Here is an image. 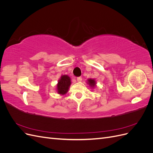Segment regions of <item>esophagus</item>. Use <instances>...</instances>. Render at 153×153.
<instances>
[{
    "mask_svg": "<svg viewBox=\"0 0 153 153\" xmlns=\"http://www.w3.org/2000/svg\"><path fill=\"white\" fill-rule=\"evenodd\" d=\"M76 80H77V82H80L82 80V77H78Z\"/></svg>",
    "mask_w": 153,
    "mask_h": 153,
    "instance_id": "1",
    "label": "esophagus"
}]
</instances>
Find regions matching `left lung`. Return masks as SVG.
Returning a JSON list of instances; mask_svg holds the SVG:
<instances>
[{
	"label": "left lung",
	"mask_w": 153,
	"mask_h": 153,
	"mask_svg": "<svg viewBox=\"0 0 153 153\" xmlns=\"http://www.w3.org/2000/svg\"><path fill=\"white\" fill-rule=\"evenodd\" d=\"M87 84H89V85L91 88H94L96 86V82L94 79H92V78H89V79L87 80Z\"/></svg>",
	"instance_id": "8db88e82"
}]
</instances>
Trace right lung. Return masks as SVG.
<instances>
[{"mask_svg":"<svg viewBox=\"0 0 153 153\" xmlns=\"http://www.w3.org/2000/svg\"><path fill=\"white\" fill-rule=\"evenodd\" d=\"M71 84V78L67 75H64L61 76V78L58 80V83L57 84V92L59 94L64 95L66 94Z\"/></svg>","mask_w":153,"mask_h":153,"instance_id":"add662e5","label":"right lung"}]
</instances>
